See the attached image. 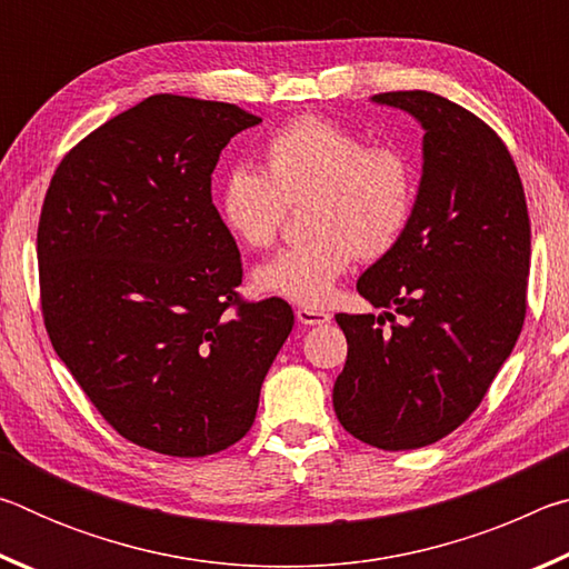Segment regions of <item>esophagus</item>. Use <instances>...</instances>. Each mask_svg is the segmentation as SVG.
<instances>
[{"mask_svg":"<svg viewBox=\"0 0 569 569\" xmlns=\"http://www.w3.org/2000/svg\"><path fill=\"white\" fill-rule=\"evenodd\" d=\"M296 319L301 326H321V323H329L331 321V313L329 311H321V308H296Z\"/></svg>","mask_w":569,"mask_h":569,"instance_id":"34e87169","label":"esophagus"}]
</instances>
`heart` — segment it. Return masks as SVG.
Wrapping results in <instances>:
<instances>
[{
  "label": "heart",
  "instance_id": "1",
  "mask_svg": "<svg viewBox=\"0 0 569 569\" xmlns=\"http://www.w3.org/2000/svg\"><path fill=\"white\" fill-rule=\"evenodd\" d=\"M417 168L407 152L369 146L359 132L298 118L263 148V172L233 168L218 192L220 223L238 246L261 250L278 236L286 208L311 203L313 240L253 268L258 293L319 308L331 301L353 256L381 258L399 243L417 203Z\"/></svg>",
  "mask_w": 569,
  "mask_h": 569
}]
</instances>
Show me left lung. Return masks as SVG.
<instances>
[{
	"instance_id": "1",
	"label": "left lung",
	"mask_w": 569,
	"mask_h": 569,
	"mask_svg": "<svg viewBox=\"0 0 569 569\" xmlns=\"http://www.w3.org/2000/svg\"><path fill=\"white\" fill-rule=\"evenodd\" d=\"M371 102L421 124V180L399 243L356 283L399 319L336 316L349 356L333 409L363 445L403 451L455 431L512 353L527 311L529 216L512 156L477 114L423 90Z\"/></svg>"
}]
</instances>
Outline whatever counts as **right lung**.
<instances>
[{
    "instance_id": "obj_1",
    "label": "right lung",
    "mask_w": 569,
    "mask_h": 569,
    "mask_svg": "<svg viewBox=\"0 0 569 569\" xmlns=\"http://www.w3.org/2000/svg\"><path fill=\"white\" fill-rule=\"evenodd\" d=\"M261 118L152 94L88 134L47 190L37 261L54 351L132 445L206 457L253 427L293 329L281 298L240 303L236 240L210 176Z\"/></svg>"
}]
</instances>
